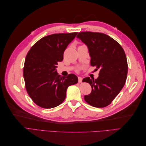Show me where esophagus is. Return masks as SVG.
Here are the masks:
<instances>
[{"label": "esophagus", "mask_w": 146, "mask_h": 146, "mask_svg": "<svg viewBox=\"0 0 146 146\" xmlns=\"http://www.w3.org/2000/svg\"><path fill=\"white\" fill-rule=\"evenodd\" d=\"M78 83H81L82 82V78L80 77H78Z\"/></svg>", "instance_id": "esophagus-1"}]
</instances>
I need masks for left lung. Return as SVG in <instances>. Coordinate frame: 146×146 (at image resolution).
Returning <instances> with one entry per match:
<instances>
[{"label":"left lung","mask_w":146,"mask_h":146,"mask_svg":"<svg viewBox=\"0 0 146 146\" xmlns=\"http://www.w3.org/2000/svg\"><path fill=\"white\" fill-rule=\"evenodd\" d=\"M77 37L87 46L91 65L100 70L98 78H83V82L89 83L92 88L84 99L92 107H107L125 83L128 64L125 52L116 41L102 33L80 32Z\"/></svg>","instance_id":"obj_1"}]
</instances>
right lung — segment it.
I'll list each match as a JSON object with an SVG mask.
<instances>
[{"label":"right lung","mask_w":146,"mask_h":146,"mask_svg":"<svg viewBox=\"0 0 146 146\" xmlns=\"http://www.w3.org/2000/svg\"><path fill=\"white\" fill-rule=\"evenodd\" d=\"M78 33H57L44 36L31 47L25 60L23 75L30 98L39 107L52 108L66 98L68 86L78 82L73 74L61 77L57 73L58 61Z\"/></svg>","instance_id":"obj_1"}]
</instances>
